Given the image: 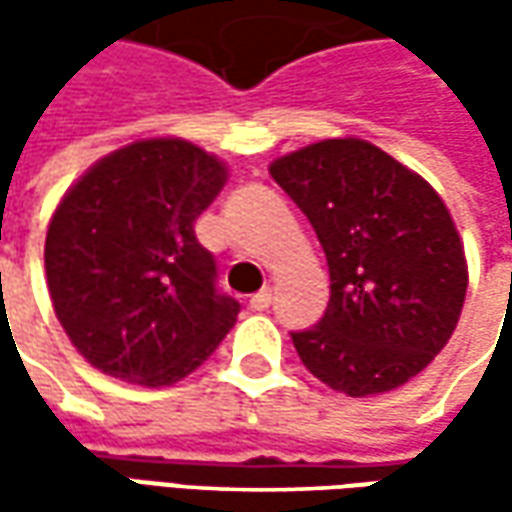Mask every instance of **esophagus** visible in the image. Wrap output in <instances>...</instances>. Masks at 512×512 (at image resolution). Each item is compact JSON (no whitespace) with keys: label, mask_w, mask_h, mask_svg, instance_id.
<instances>
[{"label":"esophagus","mask_w":512,"mask_h":512,"mask_svg":"<svg viewBox=\"0 0 512 512\" xmlns=\"http://www.w3.org/2000/svg\"><path fill=\"white\" fill-rule=\"evenodd\" d=\"M270 302H273V290H270V287H262V290H259L253 299H250V307L262 313V310H267V307H270Z\"/></svg>","instance_id":"obj_1"}]
</instances>
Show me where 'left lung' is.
<instances>
[{
	"instance_id": "1",
	"label": "left lung",
	"mask_w": 512,
	"mask_h": 512,
	"mask_svg": "<svg viewBox=\"0 0 512 512\" xmlns=\"http://www.w3.org/2000/svg\"><path fill=\"white\" fill-rule=\"evenodd\" d=\"M330 270L322 322L293 336L307 370L353 399L396 390L462 316L467 262L442 196L364 139H325L270 165Z\"/></svg>"
}]
</instances>
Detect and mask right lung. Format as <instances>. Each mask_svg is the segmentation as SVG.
Here are the masks:
<instances>
[{
    "label": "right lung",
    "instance_id": "obj_1",
    "mask_svg": "<svg viewBox=\"0 0 512 512\" xmlns=\"http://www.w3.org/2000/svg\"><path fill=\"white\" fill-rule=\"evenodd\" d=\"M227 182L222 159L185 139H142L99 159L56 207L45 273L56 319L96 370L142 387L190 376L239 302L193 222Z\"/></svg>",
    "mask_w": 512,
    "mask_h": 512
}]
</instances>
